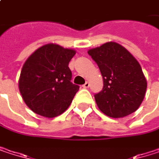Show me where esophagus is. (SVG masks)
Listing matches in <instances>:
<instances>
[{
	"label": "esophagus",
	"mask_w": 159,
	"mask_h": 159,
	"mask_svg": "<svg viewBox=\"0 0 159 159\" xmlns=\"http://www.w3.org/2000/svg\"><path fill=\"white\" fill-rule=\"evenodd\" d=\"M89 84H89V82H87V81H86V82L83 84V87H84V88H88V87H89Z\"/></svg>",
	"instance_id": "34e87169"
}]
</instances>
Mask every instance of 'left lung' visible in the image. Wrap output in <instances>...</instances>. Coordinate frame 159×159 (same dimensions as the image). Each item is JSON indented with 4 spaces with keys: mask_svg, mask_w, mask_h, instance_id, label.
Wrapping results in <instances>:
<instances>
[{
    "mask_svg": "<svg viewBox=\"0 0 159 159\" xmlns=\"http://www.w3.org/2000/svg\"><path fill=\"white\" fill-rule=\"evenodd\" d=\"M87 52L103 77V88L95 95L98 109L111 118H123L134 112L143 102L147 86L137 60L112 41Z\"/></svg>",
    "mask_w": 159,
    "mask_h": 159,
    "instance_id": "left-lung-1",
    "label": "left lung"
}]
</instances>
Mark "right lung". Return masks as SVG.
Segmentation results:
<instances>
[{
	"instance_id": "right-lung-1",
	"label": "right lung",
	"mask_w": 159,
	"mask_h": 159,
	"mask_svg": "<svg viewBox=\"0 0 159 159\" xmlns=\"http://www.w3.org/2000/svg\"><path fill=\"white\" fill-rule=\"evenodd\" d=\"M76 51L49 43L25 61L18 82L26 106L37 114L54 118L68 109L79 86L74 84L68 64Z\"/></svg>"
}]
</instances>
